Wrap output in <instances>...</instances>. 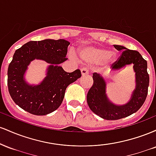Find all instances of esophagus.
Here are the masks:
<instances>
[{"instance_id":"obj_1","label":"esophagus","mask_w":156,"mask_h":156,"mask_svg":"<svg viewBox=\"0 0 156 156\" xmlns=\"http://www.w3.org/2000/svg\"><path fill=\"white\" fill-rule=\"evenodd\" d=\"M80 72H81L82 76H86V75L89 74V70L87 68H82V69H80Z\"/></svg>"}]
</instances>
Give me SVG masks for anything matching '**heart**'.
<instances>
[{
	"instance_id": "1",
	"label": "heart",
	"mask_w": 156,
	"mask_h": 156,
	"mask_svg": "<svg viewBox=\"0 0 156 156\" xmlns=\"http://www.w3.org/2000/svg\"><path fill=\"white\" fill-rule=\"evenodd\" d=\"M80 60L84 63L94 65L102 63L105 67H108L116 61V53L110 52L106 48L96 46H88L80 48L78 52ZM70 57L75 59V55L70 53Z\"/></svg>"
}]
</instances>
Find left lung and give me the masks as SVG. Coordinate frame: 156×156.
Listing matches in <instances>:
<instances>
[{
  "instance_id": "8db88e82",
  "label": "left lung",
  "mask_w": 156,
  "mask_h": 156,
  "mask_svg": "<svg viewBox=\"0 0 156 156\" xmlns=\"http://www.w3.org/2000/svg\"><path fill=\"white\" fill-rule=\"evenodd\" d=\"M117 51L122 52L119 59L114 63L112 72L120 70L127 65L133 64L136 87L128 103L117 105L109 100L106 94V82L98 73H93V83L87 93V103L94 114L107 120H117L136 113L145 101L149 86V75L147 61L136 51H132L124 46L114 44Z\"/></svg>"
}]
</instances>
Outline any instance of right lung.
Masks as SVG:
<instances>
[{"instance_id":"obj_1","label":"right lung","mask_w":156,"mask_h":156,"mask_svg":"<svg viewBox=\"0 0 156 156\" xmlns=\"http://www.w3.org/2000/svg\"><path fill=\"white\" fill-rule=\"evenodd\" d=\"M65 39H47L30 41L16 50L8 68L9 92L21 108L34 115H46L56 110L63 101L66 89L81 76L80 69L67 73L59 64L65 62L67 47ZM49 64L46 76L39 84H30L24 75L34 60Z\"/></svg>"}]
</instances>
